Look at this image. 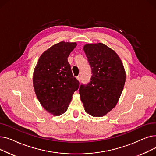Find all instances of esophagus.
I'll list each match as a JSON object with an SVG mask.
<instances>
[{
	"label": "esophagus",
	"instance_id": "esophagus-1",
	"mask_svg": "<svg viewBox=\"0 0 156 156\" xmlns=\"http://www.w3.org/2000/svg\"><path fill=\"white\" fill-rule=\"evenodd\" d=\"M76 78L78 79V80L79 81H81V76H80V75L76 77Z\"/></svg>",
	"mask_w": 156,
	"mask_h": 156
}]
</instances>
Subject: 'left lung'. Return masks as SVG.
<instances>
[{
	"mask_svg": "<svg viewBox=\"0 0 156 156\" xmlns=\"http://www.w3.org/2000/svg\"><path fill=\"white\" fill-rule=\"evenodd\" d=\"M83 50L92 75L88 84L80 85L81 101L90 115L101 117L118 103L125 83V71L118 54L102 43L86 44Z\"/></svg>",
	"mask_w": 156,
	"mask_h": 156,
	"instance_id": "1",
	"label": "left lung"
}]
</instances>
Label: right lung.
<instances>
[{"label": "right lung", "mask_w": 156, "mask_h": 156, "mask_svg": "<svg viewBox=\"0 0 156 156\" xmlns=\"http://www.w3.org/2000/svg\"><path fill=\"white\" fill-rule=\"evenodd\" d=\"M75 42H61L45 51L38 61L33 76L36 95L48 112L60 116L67 111L72 95L79 88L68 61Z\"/></svg>", "instance_id": "obj_1"}]
</instances>
